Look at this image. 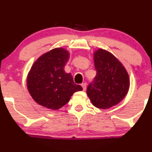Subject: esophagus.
<instances>
[{
    "label": "esophagus",
    "instance_id": "esophagus-1",
    "mask_svg": "<svg viewBox=\"0 0 152 152\" xmlns=\"http://www.w3.org/2000/svg\"><path fill=\"white\" fill-rule=\"evenodd\" d=\"M82 88H83L84 91H85V90H86V87H87V84H86V83H82Z\"/></svg>",
    "mask_w": 152,
    "mask_h": 152
}]
</instances>
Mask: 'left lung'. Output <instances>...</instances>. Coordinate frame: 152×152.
<instances>
[{
  "label": "left lung",
  "instance_id": "8db88e82",
  "mask_svg": "<svg viewBox=\"0 0 152 152\" xmlns=\"http://www.w3.org/2000/svg\"><path fill=\"white\" fill-rule=\"evenodd\" d=\"M94 64L96 76L87 87V96L95 107L110 108L126 96L129 88L128 73L114 55L104 49L94 53Z\"/></svg>",
  "mask_w": 152,
  "mask_h": 152
}]
</instances>
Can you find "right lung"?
<instances>
[{"mask_svg":"<svg viewBox=\"0 0 152 152\" xmlns=\"http://www.w3.org/2000/svg\"><path fill=\"white\" fill-rule=\"evenodd\" d=\"M69 52L56 48L42 54L33 64L27 77V87L34 100L42 107L58 110L65 105L76 91L82 90L76 85L70 73L64 70Z\"/></svg>","mask_w":152,"mask_h":152,"instance_id":"add662e5","label":"right lung"}]
</instances>
